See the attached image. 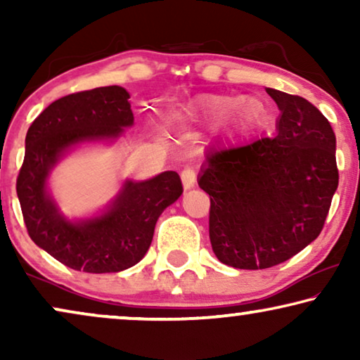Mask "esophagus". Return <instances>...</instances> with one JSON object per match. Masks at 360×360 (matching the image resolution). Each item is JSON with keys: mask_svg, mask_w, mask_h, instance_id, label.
Returning <instances> with one entry per match:
<instances>
[{"mask_svg": "<svg viewBox=\"0 0 360 360\" xmlns=\"http://www.w3.org/2000/svg\"><path fill=\"white\" fill-rule=\"evenodd\" d=\"M181 181H184V188L185 190H190L193 188L195 184H196V172L191 169V167H185L184 170H181Z\"/></svg>", "mask_w": 360, "mask_h": 360, "instance_id": "esophagus-1", "label": "esophagus"}]
</instances>
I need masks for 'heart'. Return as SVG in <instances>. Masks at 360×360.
<instances>
[{
	"label": "heart",
	"mask_w": 360,
	"mask_h": 360,
	"mask_svg": "<svg viewBox=\"0 0 360 360\" xmlns=\"http://www.w3.org/2000/svg\"><path fill=\"white\" fill-rule=\"evenodd\" d=\"M252 103H259V100L231 95H210L201 98L196 105L191 106L188 115L198 117V120H226L238 110L239 117H244L245 111H248L249 117H255L260 110Z\"/></svg>",
	"instance_id": "1"
}]
</instances>
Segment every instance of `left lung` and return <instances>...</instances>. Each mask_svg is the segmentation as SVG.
Instances as JSON below:
<instances>
[{"instance_id": "8db88e82", "label": "left lung", "mask_w": 360, "mask_h": 360, "mask_svg": "<svg viewBox=\"0 0 360 360\" xmlns=\"http://www.w3.org/2000/svg\"><path fill=\"white\" fill-rule=\"evenodd\" d=\"M275 137L211 150L198 185L210 195V240L219 262L269 269L313 243L339 184L336 136L316 106L267 88Z\"/></svg>"}]
</instances>
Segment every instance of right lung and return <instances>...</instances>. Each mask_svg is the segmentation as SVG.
I'll return each mask as SVG.
<instances>
[{
	"label": "right lung",
	"mask_w": 360,
	"mask_h": 360,
	"mask_svg": "<svg viewBox=\"0 0 360 360\" xmlns=\"http://www.w3.org/2000/svg\"><path fill=\"white\" fill-rule=\"evenodd\" d=\"M129 93L101 86L73 93L49 105L26 134V154L16 191L27 233L39 248L73 270L121 272L144 257L155 223L184 193L176 172L144 181L126 180L111 205L93 218L70 221L49 193V175L58 160L83 142L116 141L134 124Z\"/></svg>",
	"instance_id": "1"
}]
</instances>
